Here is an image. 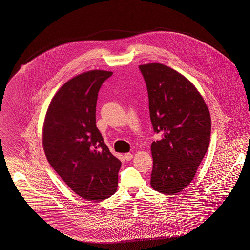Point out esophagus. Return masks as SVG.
I'll return each mask as SVG.
<instances>
[{"instance_id":"esophagus-1","label":"esophagus","mask_w":250,"mask_h":250,"mask_svg":"<svg viewBox=\"0 0 250 250\" xmlns=\"http://www.w3.org/2000/svg\"><path fill=\"white\" fill-rule=\"evenodd\" d=\"M133 154L130 153V152H127V153L124 154V158H125V160H127V161H130V160L133 158Z\"/></svg>"}]
</instances>
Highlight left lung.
Listing matches in <instances>:
<instances>
[{"label": "left lung", "instance_id": "8db88e82", "mask_svg": "<svg viewBox=\"0 0 250 250\" xmlns=\"http://www.w3.org/2000/svg\"><path fill=\"white\" fill-rule=\"evenodd\" d=\"M146 82L154 132L150 186L173 195L193 180L208 149L211 118L197 88L179 72L162 63L139 65Z\"/></svg>", "mask_w": 250, "mask_h": 250}]
</instances>
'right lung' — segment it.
Here are the masks:
<instances>
[{
  "mask_svg": "<svg viewBox=\"0 0 250 250\" xmlns=\"http://www.w3.org/2000/svg\"><path fill=\"white\" fill-rule=\"evenodd\" d=\"M112 75L91 70L69 80L53 97L43 121L48 162L76 194L88 201L106 199L117 191L121 162L96 125L98 94Z\"/></svg>",
  "mask_w": 250,
  "mask_h": 250,
  "instance_id": "1",
  "label": "right lung"
}]
</instances>
